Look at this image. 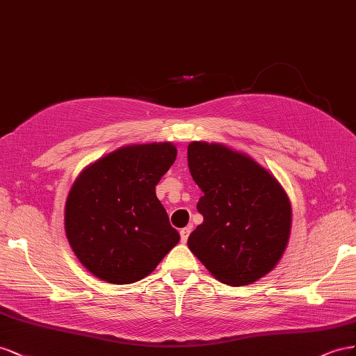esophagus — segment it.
<instances>
[{
	"instance_id": "34e87169",
	"label": "esophagus",
	"mask_w": 356,
	"mask_h": 356,
	"mask_svg": "<svg viewBox=\"0 0 356 356\" xmlns=\"http://www.w3.org/2000/svg\"><path fill=\"white\" fill-rule=\"evenodd\" d=\"M189 234H191V228L189 227L180 229V240H181V243H185L188 240Z\"/></svg>"
}]
</instances>
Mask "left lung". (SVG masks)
<instances>
[{
    "label": "left lung",
    "mask_w": 356,
    "mask_h": 356,
    "mask_svg": "<svg viewBox=\"0 0 356 356\" xmlns=\"http://www.w3.org/2000/svg\"><path fill=\"white\" fill-rule=\"evenodd\" d=\"M192 179L202 191L204 218L188 238L210 274L231 286L249 285L277 266L292 225L289 197L268 170L222 143L188 146Z\"/></svg>",
    "instance_id": "1"
}]
</instances>
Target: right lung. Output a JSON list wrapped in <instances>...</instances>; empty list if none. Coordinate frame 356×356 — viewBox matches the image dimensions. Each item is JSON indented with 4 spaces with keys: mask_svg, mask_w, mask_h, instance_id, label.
Wrapping results in <instances>:
<instances>
[{
    "mask_svg": "<svg viewBox=\"0 0 356 356\" xmlns=\"http://www.w3.org/2000/svg\"><path fill=\"white\" fill-rule=\"evenodd\" d=\"M176 156L170 141L129 145L77 176L65 201V236L95 277L134 283L149 276L177 245L179 232L155 192Z\"/></svg>",
    "mask_w": 356,
    "mask_h": 356,
    "instance_id": "right-lung-1",
    "label": "right lung"
}]
</instances>
